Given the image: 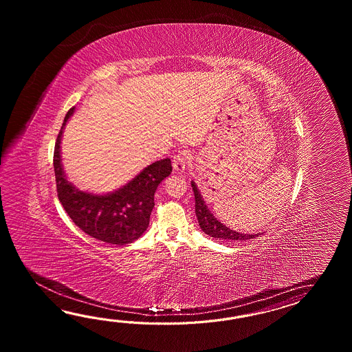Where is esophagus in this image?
<instances>
[{
	"label": "esophagus",
	"instance_id": "34e87169",
	"mask_svg": "<svg viewBox=\"0 0 352 352\" xmlns=\"http://www.w3.org/2000/svg\"><path fill=\"white\" fill-rule=\"evenodd\" d=\"M190 158V153L187 151H181L173 157V170L177 173H184L186 171L187 162Z\"/></svg>",
	"mask_w": 352,
	"mask_h": 352
}]
</instances>
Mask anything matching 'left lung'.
<instances>
[{"label":"left lung","instance_id":"1","mask_svg":"<svg viewBox=\"0 0 352 352\" xmlns=\"http://www.w3.org/2000/svg\"><path fill=\"white\" fill-rule=\"evenodd\" d=\"M191 186L194 190L195 194V212L199 225L201 228L202 232L212 236L214 239L228 240V241H245L248 239H253L258 236L261 232L256 234H244V232H238L228 228L226 225L219 221L217 217L211 214L206 202L204 201L200 190L196 186L195 181H191Z\"/></svg>","mask_w":352,"mask_h":352}]
</instances>
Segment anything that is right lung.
Wrapping results in <instances>:
<instances>
[{"instance_id": "add662e5", "label": "right lung", "mask_w": 352, "mask_h": 352, "mask_svg": "<svg viewBox=\"0 0 352 352\" xmlns=\"http://www.w3.org/2000/svg\"><path fill=\"white\" fill-rule=\"evenodd\" d=\"M74 112L73 107L67 113L54 150V173L60 202L74 224L91 238L116 245L129 244L148 228L155 192L173 173L171 160L164 158L151 164L127 184L107 194L79 190L67 179L60 146L67 120Z\"/></svg>"}]
</instances>
